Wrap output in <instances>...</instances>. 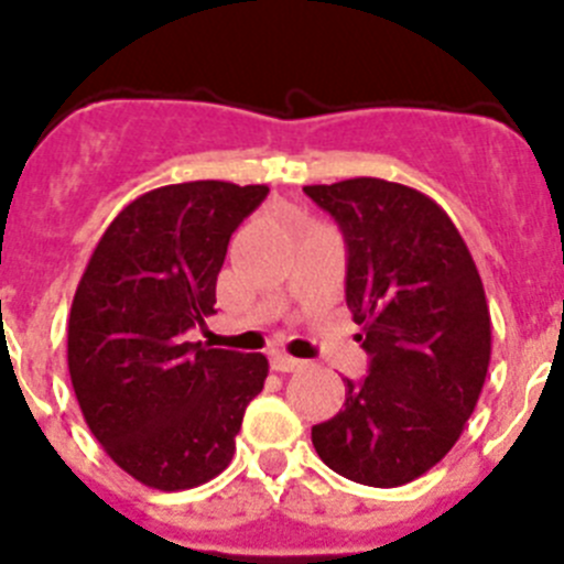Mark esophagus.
<instances>
[{
  "label": "esophagus",
  "instance_id": "esophagus-1",
  "mask_svg": "<svg viewBox=\"0 0 564 564\" xmlns=\"http://www.w3.org/2000/svg\"><path fill=\"white\" fill-rule=\"evenodd\" d=\"M272 368L278 370V373H292V370L303 368L301 359L289 357V354H272Z\"/></svg>",
  "mask_w": 564,
  "mask_h": 564
}]
</instances>
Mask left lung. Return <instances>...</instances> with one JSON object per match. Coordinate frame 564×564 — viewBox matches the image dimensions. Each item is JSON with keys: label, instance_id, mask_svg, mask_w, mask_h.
Masks as SVG:
<instances>
[{"label": "left lung", "instance_id": "left-lung-1", "mask_svg": "<svg viewBox=\"0 0 564 564\" xmlns=\"http://www.w3.org/2000/svg\"><path fill=\"white\" fill-rule=\"evenodd\" d=\"M303 191L343 230L345 303L370 357L312 444L343 478L404 486L453 449L478 404L491 359L484 281L444 207L415 187L357 176Z\"/></svg>", "mask_w": 564, "mask_h": 564}]
</instances>
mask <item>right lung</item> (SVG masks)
<instances>
[{"mask_svg": "<svg viewBox=\"0 0 564 564\" xmlns=\"http://www.w3.org/2000/svg\"><path fill=\"white\" fill-rule=\"evenodd\" d=\"M267 194L219 180L154 187L106 227L75 289V399L106 455L151 489H194L225 471L270 373L263 354L185 343L213 314L230 236Z\"/></svg>", "mask_w": 564, "mask_h": 564, "instance_id": "right-lung-1", "label": "right lung"}]
</instances>
